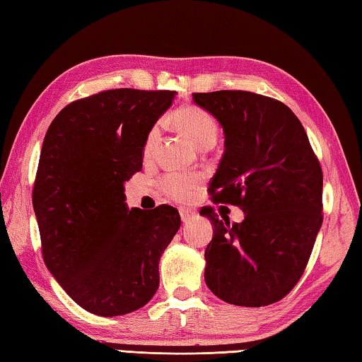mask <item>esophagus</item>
I'll use <instances>...</instances> for the list:
<instances>
[{
    "label": "esophagus",
    "mask_w": 362,
    "mask_h": 362,
    "mask_svg": "<svg viewBox=\"0 0 362 362\" xmlns=\"http://www.w3.org/2000/svg\"><path fill=\"white\" fill-rule=\"evenodd\" d=\"M194 215H196L194 211H191V210H188V209H180V218H182L183 223H188L189 219H193Z\"/></svg>",
    "instance_id": "esophagus-1"
}]
</instances>
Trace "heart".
I'll return each mask as SVG.
<instances>
[{
	"instance_id": "1",
	"label": "heart",
	"mask_w": 362,
	"mask_h": 362,
	"mask_svg": "<svg viewBox=\"0 0 362 362\" xmlns=\"http://www.w3.org/2000/svg\"><path fill=\"white\" fill-rule=\"evenodd\" d=\"M173 122L197 148L214 147L218 139V124L214 116L199 106H183L173 115ZM160 124L148 130L144 143V155L151 157L160 141ZM201 187V177L197 174L168 173L161 177L160 188L174 201H188Z\"/></svg>"
}]
</instances>
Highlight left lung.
I'll return each mask as SVG.
<instances>
[{
	"label": "left lung",
	"instance_id": "1",
	"mask_svg": "<svg viewBox=\"0 0 362 362\" xmlns=\"http://www.w3.org/2000/svg\"><path fill=\"white\" fill-rule=\"evenodd\" d=\"M223 127L224 153L210 182L211 201L237 205L242 223L211 207L204 278L218 298L245 308L284 298L304 273L323 221V174L293 111L247 90L193 94Z\"/></svg>",
	"mask_w": 362,
	"mask_h": 362
}]
</instances>
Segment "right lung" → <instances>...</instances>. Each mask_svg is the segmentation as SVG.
Returning <instances> with one entry per match:
<instances>
[{
	"label": "right lung",
	"instance_id": "right-lung-1",
	"mask_svg": "<svg viewBox=\"0 0 362 362\" xmlns=\"http://www.w3.org/2000/svg\"><path fill=\"white\" fill-rule=\"evenodd\" d=\"M175 90L111 89L69 103L48 127L33 188L42 256L78 306L130 314L160 286L161 254L180 228L171 205L129 209L148 130Z\"/></svg>",
	"mask_w": 362,
	"mask_h": 362
}]
</instances>
